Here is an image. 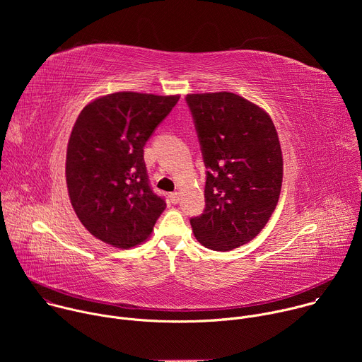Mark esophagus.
Here are the masks:
<instances>
[{
  "label": "esophagus",
  "instance_id": "obj_1",
  "mask_svg": "<svg viewBox=\"0 0 362 362\" xmlns=\"http://www.w3.org/2000/svg\"><path fill=\"white\" fill-rule=\"evenodd\" d=\"M170 202H172L173 204H177V203L180 202V193H179V192L170 193Z\"/></svg>",
  "mask_w": 362,
  "mask_h": 362
}]
</instances>
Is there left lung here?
Listing matches in <instances>:
<instances>
[{
    "label": "left lung",
    "instance_id": "obj_1",
    "mask_svg": "<svg viewBox=\"0 0 362 362\" xmlns=\"http://www.w3.org/2000/svg\"><path fill=\"white\" fill-rule=\"evenodd\" d=\"M186 103L206 168L204 209L190 225L203 246L232 250L259 233L276 208L278 133L267 112L233 93L187 94Z\"/></svg>",
    "mask_w": 362,
    "mask_h": 362
}]
</instances>
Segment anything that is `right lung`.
Masks as SVG:
<instances>
[{
	"mask_svg": "<svg viewBox=\"0 0 362 362\" xmlns=\"http://www.w3.org/2000/svg\"><path fill=\"white\" fill-rule=\"evenodd\" d=\"M179 95L120 91L78 115L67 146L66 179L73 209L97 239L127 249L146 240L166 209L154 193L144 146Z\"/></svg>",
	"mask_w": 362,
	"mask_h": 362,
	"instance_id": "1",
	"label": "right lung"
}]
</instances>
